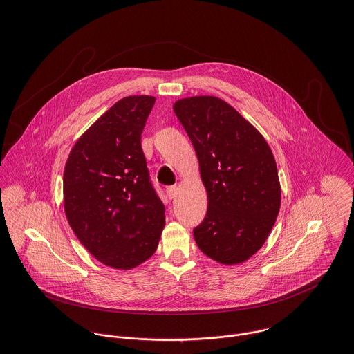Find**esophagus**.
<instances>
[{
  "instance_id": "esophagus-1",
  "label": "esophagus",
  "mask_w": 354,
  "mask_h": 354,
  "mask_svg": "<svg viewBox=\"0 0 354 354\" xmlns=\"http://www.w3.org/2000/svg\"><path fill=\"white\" fill-rule=\"evenodd\" d=\"M166 194H167V196H169L170 199H174L176 195H177V188H176L174 185H170V187L166 188Z\"/></svg>"
}]
</instances>
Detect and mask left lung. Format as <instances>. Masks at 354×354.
Instances as JSON below:
<instances>
[{
  "instance_id": "left-lung-1",
  "label": "left lung",
  "mask_w": 354,
  "mask_h": 354,
  "mask_svg": "<svg viewBox=\"0 0 354 354\" xmlns=\"http://www.w3.org/2000/svg\"><path fill=\"white\" fill-rule=\"evenodd\" d=\"M173 109L194 145L207 191L195 241L219 263H241L264 244L279 212L274 155L252 125L219 98H185Z\"/></svg>"
}]
</instances>
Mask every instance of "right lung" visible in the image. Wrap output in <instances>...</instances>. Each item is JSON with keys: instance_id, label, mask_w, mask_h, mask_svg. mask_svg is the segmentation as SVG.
Wrapping results in <instances>:
<instances>
[{"instance_id": "add662e5", "label": "right lung", "mask_w": 354, "mask_h": 354, "mask_svg": "<svg viewBox=\"0 0 354 354\" xmlns=\"http://www.w3.org/2000/svg\"><path fill=\"white\" fill-rule=\"evenodd\" d=\"M153 102L139 95L114 103L76 142L64 170L72 230L88 252L114 268L147 260L165 226V205L142 150Z\"/></svg>"}]
</instances>
